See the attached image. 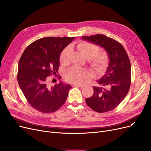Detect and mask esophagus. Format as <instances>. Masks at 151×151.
Here are the masks:
<instances>
[{"label": "esophagus", "mask_w": 151, "mask_h": 151, "mask_svg": "<svg viewBox=\"0 0 151 151\" xmlns=\"http://www.w3.org/2000/svg\"><path fill=\"white\" fill-rule=\"evenodd\" d=\"M73 86L74 87H80V88H83L85 86V85H73Z\"/></svg>", "instance_id": "1"}]
</instances>
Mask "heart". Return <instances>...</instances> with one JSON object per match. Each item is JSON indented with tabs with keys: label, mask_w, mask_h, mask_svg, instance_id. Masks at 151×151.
Instances as JSON below:
<instances>
[{
	"label": "heart",
	"mask_w": 151,
	"mask_h": 151,
	"mask_svg": "<svg viewBox=\"0 0 151 151\" xmlns=\"http://www.w3.org/2000/svg\"><path fill=\"white\" fill-rule=\"evenodd\" d=\"M78 49L88 58V63L96 72L101 73L106 68L109 62V56L107 52H99L96 45L88 42H81L77 44ZM71 53L70 46L65 47L61 53L60 60L61 64L67 65L70 63ZM90 73L88 70L78 66H73L65 73V80L73 84H80L89 78Z\"/></svg>",
	"instance_id": "heart-1"
}]
</instances>
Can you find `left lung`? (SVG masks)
<instances>
[{"mask_svg": "<svg viewBox=\"0 0 151 151\" xmlns=\"http://www.w3.org/2000/svg\"><path fill=\"white\" fill-rule=\"evenodd\" d=\"M82 39L105 49L109 63L106 72L97 80L99 86H94V93L86 98L89 107L98 113L115 109L123 101L129 90L131 68L129 57L122 45L114 39L101 34L83 36Z\"/></svg>", "mask_w": 151, "mask_h": 151, "instance_id": "obj_1", "label": "left lung"}]
</instances>
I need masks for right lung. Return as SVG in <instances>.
Listing matches in <instances>:
<instances>
[{
  "mask_svg": "<svg viewBox=\"0 0 151 151\" xmlns=\"http://www.w3.org/2000/svg\"><path fill=\"white\" fill-rule=\"evenodd\" d=\"M75 37H45L33 42L19 61L17 81L28 103L43 113H53L64 104L72 87L60 82L47 85V77L57 76L61 52ZM59 79L61 76L58 75Z\"/></svg>",
  "mask_w": 151,
  "mask_h": 151,
  "instance_id": "1",
  "label": "right lung"
}]
</instances>
